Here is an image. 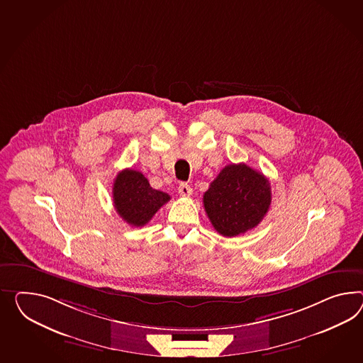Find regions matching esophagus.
Returning a JSON list of instances; mask_svg holds the SVG:
<instances>
[{"instance_id":"obj_1","label":"esophagus","mask_w":363,"mask_h":363,"mask_svg":"<svg viewBox=\"0 0 363 363\" xmlns=\"http://www.w3.org/2000/svg\"><path fill=\"white\" fill-rule=\"evenodd\" d=\"M177 189H179L180 196H183V197H189V196L192 195V188L188 186L186 183H180Z\"/></svg>"}]
</instances>
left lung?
Instances as JSON below:
<instances>
[{
	"label": "left lung",
	"instance_id": "1",
	"mask_svg": "<svg viewBox=\"0 0 363 363\" xmlns=\"http://www.w3.org/2000/svg\"><path fill=\"white\" fill-rule=\"evenodd\" d=\"M205 212L223 237L251 230L263 220L271 204L267 177L245 163L228 164L203 197Z\"/></svg>",
	"mask_w": 363,
	"mask_h": 363
}]
</instances>
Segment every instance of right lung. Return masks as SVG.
I'll list each match as a JSON object with an SVG mask.
<instances>
[{"mask_svg": "<svg viewBox=\"0 0 363 363\" xmlns=\"http://www.w3.org/2000/svg\"><path fill=\"white\" fill-rule=\"evenodd\" d=\"M169 199L166 192L150 186L142 172L131 168L121 171L113 183L114 208L131 226H145Z\"/></svg>", "mask_w": 363, "mask_h": 363, "instance_id": "right-lung-1", "label": "right lung"}]
</instances>
